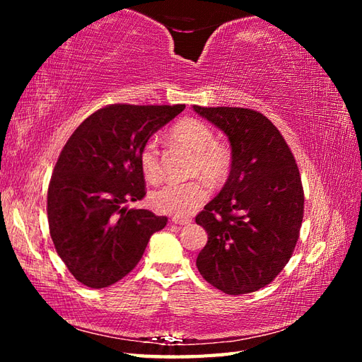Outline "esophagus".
Instances as JSON below:
<instances>
[{"label":"esophagus","mask_w":362,"mask_h":362,"mask_svg":"<svg viewBox=\"0 0 362 362\" xmlns=\"http://www.w3.org/2000/svg\"><path fill=\"white\" fill-rule=\"evenodd\" d=\"M171 221L174 222V224H179V226H187L191 222V219H188V218H179V216H174Z\"/></svg>","instance_id":"esophagus-1"}]
</instances>
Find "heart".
Segmentation results:
<instances>
[{"label":"heart","instance_id":"obj_1","mask_svg":"<svg viewBox=\"0 0 362 362\" xmlns=\"http://www.w3.org/2000/svg\"><path fill=\"white\" fill-rule=\"evenodd\" d=\"M173 140L193 152L189 174L202 175L209 182L224 180L232 168V152L227 146L216 141L213 129L199 119H183L171 132ZM140 169L149 183L161 180V165L156 141H148L140 151ZM206 199L209 188L202 180H191L187 183H169L151 193V205L157 211L187 216L196 211Z\"/></svg>","mask_w":362,"mask_h":362}]
</instances>
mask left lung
<instances>
[{"mask_svg":"<svg viewBox=\"0 0 362 362\" xmlns=\"http://www.w3.org/2000/svg\"><path fill=\"white\" fill-rule=\"evenodd\" d=\"M194 112L232 146V169L221 193L196 222L209 233L196 266L228 296L255 292L288 264L303 219V187L289 146L263 113L241 107Z\"/></svg>","mask_w":362,"mask_h":362,"instance_id":"8db88e82","label":"left lung"}]
</instances>
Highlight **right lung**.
Returning a JSON list of instances; mask_svg holds the SVG:
<instances>
[{
	"label": "right lung",
	"instance_id": "obj_1",
	"mask_svg": "<svg viewBox=\"0 0 362 362\" xmlns=\"http://www.w3.org/2000/svg\"><path fill=\"white\" fill-rule=\"evenodd\" d=\"M185 105L112 104L68 138L48 187V224L68 271L88 288H107L141 259L166 216L129 209L146 196L140 151Z\"/></svg>",
	"mask_w": 362,
	"mask_h": 362
}]
</instances>
